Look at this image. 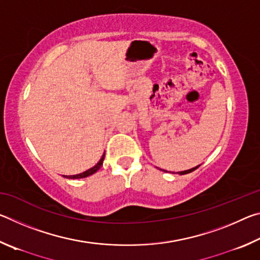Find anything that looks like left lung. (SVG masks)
<instances>
[{
	"label": "left lung",
	"instance_id": "1",
	"mask_svg": "<svg viewBox=\"0 0 260 260\" xmlns=\"http://www.w3.org/2000/svg\"><path fill=\"white\" fill-rule=\"evenodd\" d=\"M200 167V165L199 166H196V167H192V169H190V170H186V171H180V172H177L178 174H180V175H183V174H188V173H190V172H192V171H195L196 169H199ZM162 171H165V170H162ZM165 172H167V171H165ZM174 173V172H173Z\"/></svg>",
	"mask_w": 260,
	"mask_h": 260
}]
</instances>
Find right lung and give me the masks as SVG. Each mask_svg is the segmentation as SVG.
Wrapping results in <instances>:
<instances>
[{
	"label": "right lung",
	"mask_w": 260,
	"mask_h": 260,
	"mask_svg": "<svg viewBox=\"0 0 260 260\" xmlns=\"http://www.w3.org/2000/svg\"><path fill=\"white\" fill-rule=\"evenodd\" d=\"M104 157H105V152L103 153V156L101 157V159L99 160L98 164H96L95 166L91 167V169L85 171V172H82V173H80V174H76V175H64V177H65V178H68V179H82V178H87V177H89V175L96 173V172H98V171L101 169V166L103 165Z\"/></svg>",
	"instance_id": "obj_1"
}]
</instances>
